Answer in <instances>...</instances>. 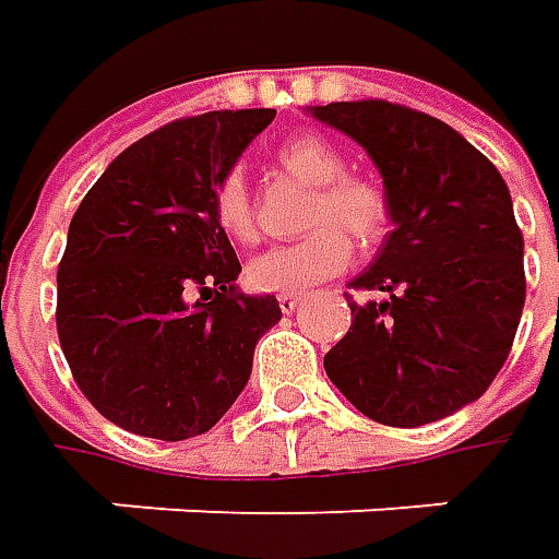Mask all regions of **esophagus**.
<instances>
[{
  "label": "esophagus",
  "instance_id": "34e87169",
  "mask_svg": "<svg viewBox=\"0 0 559 559\" xmlns=\"http://www.w3.org/2000/svg\"><path fill=\"white\" fill-rule=\"evenodd\" d=\"M276 301H280V311L292 313L298 305H301V301H305V295H298V292H283Z\"/></svg>",
  "mask_w": 559,
  "mask_h": 559
}]
</instances>
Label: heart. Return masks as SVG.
<instances>
[{"instance_id":"b5f03b06","label":"heart","mask_w":559,"mask_h":559,"mask_svg":"<svg viewBox=\"0 0 559 559\" xmlns=\"http://www.w3.org/2000/svg\"><path fill=\"white\" fill-rule=\"evenodd\" d=\"M280 162L301 183L317 186L308 207L305 239L292 246H276L248 261V283L261 292H298L338 276L352 264V236L360 248H376L392 224V207L385 189L367 177L345 174V155L323 136H295L280 148ZM214 214L229 239L251 242L258 236L254 207L246 177L229 170L214 192Z\"/></svg>"}]
</instances>
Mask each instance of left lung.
<instances>
[{
    "mask_svg": "<svg viewBox=\"0 0 559 559\" xmlns=\"http://www.w3.org/2000/svg\"><path fill=\"white\" fill-rule=\"evenodd\" d=\"M311 115L367 148L392 207V233L352 283L389 298L348 305L326 376L382 426L451 417L501 373L523 317V233L504 177L444 120L395 102Z\"/></svg>",
    "mask_w": 559,
    "mask_h": 559,
    "instance_id": "obj_1",
    "label": "left lung"
}]
</instances>
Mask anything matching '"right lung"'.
Returning <instances> with one entry per match:
<instances>
[{"mask_svg": "<svg viewBox=\"0 0 559 559\" xmlns=\"http://www.w3.org/2000/svg\"><path fill=\"white\" fill-rule=\"evenodd\" d=\"M273 108L207 111L133 142L76 207L58 264V338L80 392L145 439L207 432L280 323L273 295L236 292L217 183Z\"/></svg>", "mask_w": 559, "mask_h": 559, "instance_id": "add662e5", "label": "right lung"}]
</instances>
